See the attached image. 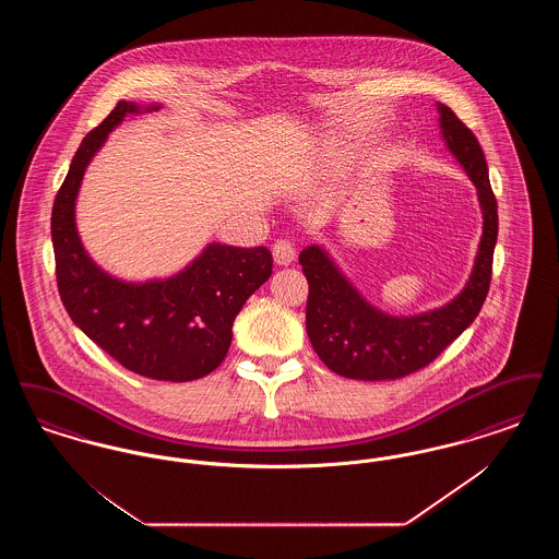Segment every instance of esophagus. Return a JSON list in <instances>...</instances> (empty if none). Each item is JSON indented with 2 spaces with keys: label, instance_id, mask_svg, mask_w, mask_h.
Segmentation results:
<instances>
[{
  "label": "esophagus",
  "instance_id": "1",
  "mask_svg": "<svg viewBox=\"0 0 559 559\" xmlns=\"http://www.w3.org/2000/svg\"><path fill=\"white\" fill-rule=\"evenodd\" d=\"M295 245L292 239H278L272 245V255L278 266H289L295 260Z\"/></svg>",
  "mask_w": 559,
  "mask_h": 559
}]
</instances>
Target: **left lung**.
Wrapping results in <instances>:
<instances>
[{
    "instance_id": "1",
    "label": "left lung",
    "mask_w": 559,
    "mask_h": 559,
    "mask_svg": "<svg viewBox=\"0 0 559 559\" xmlns=\"http://www.w3.org/2000/svg\"><path fill=\"white\" fill-rule=\"evenodd\" d=\"M438 112L452 155L478 188L484 215L478 255L465 289L444 308L417 317H390L362 299L319 245L299 253L310 287L306 306L310 344L331 371L347 379L385 381L424 369L476 320L490 289L499 213L488 165L478 138L451 108L438 103Z\"/></svg>"
}]
</instances>
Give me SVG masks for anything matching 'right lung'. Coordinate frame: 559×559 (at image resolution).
<instances>
[{
  "instance_id": "obj_1",
  "label": "right lung",
  "mask_w": 559,
  "mask_h": 559,
  "mask_svg": "<svg viewBox=\"0 0 559 559\" xmlns=\"http://www.w3.org/2000/svg\"><path fill=\"white\" fill-rule=\"evenodd\" d=\"M138 110L135 103L119 100L71 160L53 199L56 283L71 320L121 367L180 383L222 365L242 304L272 274V253L213 242L180 274L138 285L112 278L90 260L75 228L81 180L108 132Z\"/></svg>"
}]
</instances>
